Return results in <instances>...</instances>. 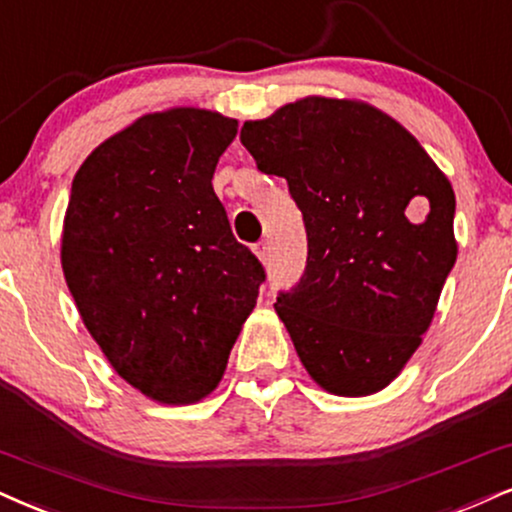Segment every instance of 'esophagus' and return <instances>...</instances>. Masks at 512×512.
Wrapping results in <instances>:
<instances>
[{
    "mask_svg": "<svg viewBox=\"0 0 512 512\" xmlns=\"http://www.w3.org/2000/svg\"><path fill=\"white\" fill-rule=\"evenodd\" d=\"M254 254L258 256V261L266 263L268 258H270V246H268V242H258V244L254 246Z\"/></svg>",
    "mask_w": 512,
    "mask_h": 512,
    "instance_id": "1",
    "label": "esophagus"
}]
</instances>
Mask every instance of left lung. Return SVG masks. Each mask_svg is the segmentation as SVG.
<instances>
[{
    "mask_svg": "<svg viewBox=\"0 0 512 512\" xmlns=\"http://www.w3.org/2000/svg\"><path fill=\"white\" fill-rule=\"evenodd\" d=\"M239 140L304 213L306 273L275 304L301 363L327 394H377L418 351L456 263L449 178L361 99H296Z\"/></svg>",
    "mask_w": 512,
    "mask_h": 512,
    "instance_id": "obj_1",
    "label": "left lung"
}]
</instances>
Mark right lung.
<instances>
[{"label":"right lung","mask_w":512,"mask_h":512,"mask_svg":"<svg viewBox=\"0 0 512 512\" xmlns=\"http://www.w3.org/2000/svg\"><path fill=\"white\" fill-rule=\"evenodd\" d=\"M237 121L175 106L140 116L82 161L61 268L111 368L166 406L206 399L266 280L213 192Z\"/></svg>","instance_id":"1"}]
</instances>
